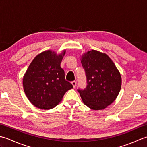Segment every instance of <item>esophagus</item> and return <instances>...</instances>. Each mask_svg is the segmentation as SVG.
I'll return each instance as SVG.
<instances>
[{
    "instance_id": "34e87169",
    "label": "esophagus",
    "mask_w": 147,
    "mask_h": 147,
    "mask_svg": "<svg viewBox=\"0 0 147 147\" xmlns=\"http://www.w3.org/2000/svg\"><path fill=\"white\" fill-rule=\"evenodd\" d=\"M71 84L73 85L74 88H75L76 86V82H75V81H73V82H71Z\"/></svg>"
}]
</instances>
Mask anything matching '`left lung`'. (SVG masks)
Here are the masks:
<instances>
[{"label":"left lung","instance_id":"left-lung-1","mask_svg":"<svg viewBox=\"0 0 147 147\" xmlns=\"http://www.w3.org/2000/svg\"><path fill=\"white\" fill-rule=\"evenodd\" d=\"M87 86L78 89L84 104L93 110H102L114 102L119 95L122 80L119 71L109 56L95 50L81 57Z\"/></svg>","mask_w":147,"mask_h":147}]
</instances>
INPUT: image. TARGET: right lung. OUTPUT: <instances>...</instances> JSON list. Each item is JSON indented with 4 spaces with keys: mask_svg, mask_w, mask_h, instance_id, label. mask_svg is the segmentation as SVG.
I'll return each instance as SVG.
<instances>
[{
    "mask_svg": "<svg viewBox=\"0 0 147 147\" xmlns=\"http://www.w3.org/2000/svg\"><path fill=\"white\" fill-rule=\"evenodd\" d=\"M65 54H57L52 50L37 55L28 67L23 79L24 93L35 107L44 110L55 107L65 93L73 86L65 79L61 62Z\"/></svg>",
    "mask_w": 147,
    "mask_h": 147,
    "instance_id": "obj_1",
    "label": "right lung"
}]
</instances>
